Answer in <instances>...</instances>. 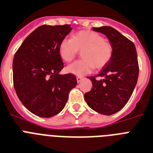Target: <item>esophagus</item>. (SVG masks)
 Instances as JSON below:
<instances>
[{"label":"esophagus","mask_w":153,"mask_h":153,"mask_svg":"<svg viewBox=\"0 0 153 153\" xmlns=\"http://www.w3.org/2000/svg\"><path fill=\"white\" fill-rule=\"evenodd\" d=\"M76 79H77V82H80L82 80V77L78 76V77H76Z\"/></svg>","instance_id":"obj_1"}]
</instances>
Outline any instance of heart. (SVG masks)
Instances as JSON below:
<instances>
[{
	"label": "heart",
	"instance_id": "1",
	"mask_svg": "<svg viewBox=\"0 0 153 153\" xmlns=\"http://www.w3.org/2000/svg\"><path fill=\"white\" fill-rule=\"evenodd\" d=\"M78 51H82V59L69 65L67 72L82 76L91 72L95 68L101 69L111 60L113 48L109 42L93 30H81L72 38H64L58 46V53L64 62H70Z\"/></svg>",
	"mask_w": 153,
	"mask_h": 153
}]
</instances>
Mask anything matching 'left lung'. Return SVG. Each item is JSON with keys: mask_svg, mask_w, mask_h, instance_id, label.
<instances>
[{"mask_svg": "<svg viewBox=\"0 0 153 153\" xmlns=\"http://www.w3.org/2000/svg\"><path fill=\"white\" fill-rule=\"evenodd\" d=\"M105 34L113 48L111 60L95 77H88L92 82L91 90L85 94V100L94 111L110 115L120 111L129 100L138 77L139 64L133 42L109 26L93 27Z\"/></svg>", "mask_w": 153, "mask_h": 153, "instance_id": "8db88e82", "label": "left lung"}]
</instances>
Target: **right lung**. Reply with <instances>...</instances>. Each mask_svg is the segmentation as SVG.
I'll list each match as a JSON object with an SVG mask.
<instances>
[{
    "label": "right lung",
    "instance_id": "obj_1",
    "mask_svg": "<svg viewBox=\"0 0 153 153\" xmlns=\"http://www.w3.org/2000/svg\"><path fill=\"white\" fill-rule=\"evenodd\" d=\"M71 29L69 25H42L25 38L14 57L17 95L25 108L39 117L59 113L77 85L74 75L59 74L64 63L58 46Z\"/></svg>",
    "mask_w": 153,
    "mask_h": 153
}]
</instances>
